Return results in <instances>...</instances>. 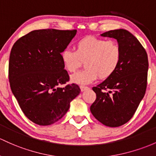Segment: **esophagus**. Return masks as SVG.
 <instances>
[{
	"mask_svg": "<svg viewBox=\"0 0 156 156\" xmlns=\"http://www.w3.org/2000/svg\"><path fill=\"white\" fill-rule=\"evenodd\" d=\"M80 89H81V91H84L85 90L88 89V87L84 86V85H81V86H80Z\"/></svg>",
	"mask_w": 156,
	"mask_h": 156,
	"instance_id": "esophagus-1",
	"label": "esophagus"
}]
</instances>
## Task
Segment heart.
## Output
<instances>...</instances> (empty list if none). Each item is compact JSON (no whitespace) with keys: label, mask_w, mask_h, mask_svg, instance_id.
Listing matches in <instances>:
<instances>
[{"label":"heart","mask_w":156,"mask_h":156,"mask_svg":"<svg viewBox=\"0 0 156 156\" xmlns=\"http://www.w3.org/2000/svg\"><path fill=\"white\" fill-rule=\"evenodd\" d=\"M120 46L115 41L88 36L75 44V51L64 50L61 53L63 66L70 73L76 72L84 62L85 69L72 76L71 80L79 84H88L96 80L110 77L121 61Z\"/></svg>","instance_id":"b5f03b06"}]
</instances>
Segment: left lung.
Returning a JSON list of instances; mask_svg holds the SVG:
<instances>
[{
  "instance_id": "8db88e82",
  "label": "left lung",
  "mask_w": 156,
  "mask_h": 156,
  "mask_svg": "<svg viewBox=\"0 0 156 156\" xmlns=\"http://www.w3.org/2000/svg\"><path fill=\"white\" fill-rule=\"evenodd\" d=\"M101 36L117 39L121 48L122 57L115 73L92 88L97 98L90 110L103 125L118 127L133 117L144 96L148 57L138 40L126 30H110Z\"/></svg>"
}]
</instances>
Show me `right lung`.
I'll return each mask as SVG.
<instances>
[{
  "label": "right lung",
  "instance_id": "1",
  "mask_svg": "<svg viewBox=\"0 0 156 156\" xmlns=\"http://www.w3.org/2000/svg\"><path fill=\"white\" fill-rule=\"evenodd\" d=\"M76 30L31 31L16 41L9 61L10 88L25 116L40 126L56 123L66 114L80 93L78 85H66L69 75L61 53Z\"/></svg>",
  "mask_w": 156,
  "mask_h": 156
}]
</instances>
